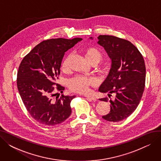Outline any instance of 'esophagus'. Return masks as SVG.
I'll return each instance as SVG.
<instances>
[{
	"mask_svg": "<svg viewBox=\"0 0 161 161\" xmlns=\"http://www.w3.org/2000/svg\"><path fill=\"white\" fill-rule=\"evenodd\" d=\"M84 97H86L87 98H88L89 100H93V101H96V100H97V98H96L95 97L92 96V95H84Z\"/></svg>",
	"mask_w": 161,
	"mask_h": 161,
	"instance_id": "esophagus-1",
	"label": "esophagus"
}]
</instances>
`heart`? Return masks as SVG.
<instances>
[{
  "mask_svg": "<svg viewBox=\"0 0 161 161\" xmlns=\"http://www.w3.org/2000/svg\"><path fill=\"white\" fill-rule=\"evenodd\" d=\"M81 52L90 64L93 63L97 64L102 61L103 57L100 51L95 47H84L81 49ZM61 68L63 71L68 70L66 59L63 61ZM95 85H96V81L93 79L81 75H75L68 81V86L70 90L78 93H84L88 92L90 87Z\"/></svg>",
  "mask_w": 161,
  "mask_h": 161,
  "instance_id": "obj_1",
  "label": "heart"
}]
</instances>
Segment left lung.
Returning a JSON list of instances; mask_svg holds the SVG:
<instances>
[{"instance_id":"1","label":"left lung","mask_w":161,"mask_h":161,"mask_svg":"<svg viewBox=\"0 0 161 161\" xmlns=\"http://www.w3.org/2000/svg\"><path fill=\"white\" fill-rule=\"evenodd\" d=\"M98 38V44L104 47L112 59L110 71L98 90L116 95L114 100H109L110 112L103 118L108 121H121L131 115L140 102L146 83L144 59L128 40L110 35H100ZM100 100L108 101L107 97Z\"/></svg>"}]
</instances>
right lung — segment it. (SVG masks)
Returning <instances> with one entry per match:
<instances>
[{
	"mask_svg": "<svg viewBox=\"0 0 161 161\" xmlns=\"http://www.w3.org/2000/svg\"><path fill=\"white\" fill-rule=\"evenodd\" d=\"M82 38H52L42 41L24 57L17 75V86L27 112L38 123L54 126L61 123L72 112L71 100L75 96L55 91L64 87L55 83L60 75L62 60L66 51ZM56 85V86L53 85Z\"/></svg>",
	"mask_w": 161,
	"mask_h": 161,
	"instance_id": "1",
	"label": "right lung"
}]
</instances>
